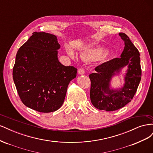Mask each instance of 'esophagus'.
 <instances>
[{
    "mask_svg": "<svg viewBox=\"0 0 153 153\" xmlns=\"http://www.w3.org/2000/svg\"><path fill=\"white\" fill-rule=\"evenodd\" d=\"M78 73L79 74V75H84V74L85 73V71L84 69L83 68H80L79 69H78Z\"/></svg>",
    "mask_w": 153,
    "mask_h": 153,
    "instance_id": "34e87169",
    "label": "esophagus"
}]
</instances>
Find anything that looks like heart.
<instances>
[{
  "label": "heart",
  "mask_w": 153,
  "mask_h": 153,
  "mask_svg": "<svg viewBox=\"0 0 153 153\" xmlns=\"http://www.w3.org/2000/svg\"><path fill=\"white\" fill-rule=\"evenodd\" d=\"M107 53V50L105 48L99 47L87 49L80 53L82 59L87 61H94L102 58ZM68 55L73 59H77V55L71 50H68Z\"/></svg>",
  "instance_id": "1"
}]
</instances>
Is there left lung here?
<instances>
[{
    "label": "left lung",
    "instance_id": "obj_1",
    "mask_svg": "<svg viewBox=\"0 0 153 153\" xmlns=\"http://www.w3.org/2000/svg\"><path fill=\"white\" fill-rule=\"evenodd\" d=\"M119 35L124 42L121 57L97 66L96 73L89 75L91 103L94 107L101 110H117L130 102L141 80L139 52L126 34L119 33ZM125 66L128 68L124 76V84L121 88L114 89L111 86L112 78L118 75Z\"/></svg>",
    "mask_w": 153,
    "mask_h": 153
}]
</instances>
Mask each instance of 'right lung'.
<instances>
[{
	"label": "right lung",
	"instance_id": "obj_1",
	"mask_svg": "<svg viewBox=\"0 0 153 153\" xmlns=\"http://www.w3.org/2000/svg\"><path fill=\"white\" fill-rule=\"evenodd\" d=\"M60 47L55 35L35 32L18 50L13 78L18 94L27 107L48 113L62 105L77 69L59 61Z\"/></svg>",
	"mask_w": 153,
	"mask_h": 153
}]
</instances>
